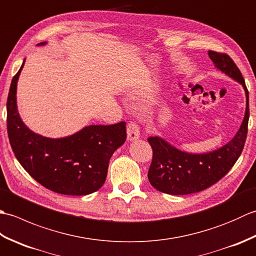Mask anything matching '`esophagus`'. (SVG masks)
I'll return each instance as SVG.
<instances>
[{
  "label": "esophagus",
  "mask_w": 256,
  "mask_h": 256,
  "mask_svg": "<svg viewBox=\"0 0 256 256\" xmlns=\"http://www.w3.org/2000/svg\"><path fill=\"white\" fill-rule=\"evenodd\" d=\"M128 140L130 142H133V140H136L140 138V128L136 124L131 122L128 125Z\"/></svg>",
  "instance_id": "34e87169"
}]
</instances>
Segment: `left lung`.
Listing matches in <instances>:
<instances>
[{
    "mask_svg": "<svg viewBox=\"0 0 256 256\" xmlns=\"http://www.w3.org/2000/svg\"><path fill=\"white\" fill-rule=\"evenodd\" d=\"M214 67L240 84L246 98V113L234 136L229 142L206 153H189L177 148L160 136H150L153 148V160L148 170V180L160 192L168 194H189L204 190L226 176L241 155L248 134V91L242 74L232 59L209 50Z\"/></svg>",
    "mask_w": 256,
    "mask_h": 256,
    "instance_id": "left-lung-1",
    "label": "left lung"
}]
</instances>
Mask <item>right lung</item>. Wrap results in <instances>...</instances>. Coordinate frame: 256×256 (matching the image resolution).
I'll return each instance as SVG.
<instances>
[{
    "instance_id": "1",
    "label": "right lung",
    "mask_w": 256,
    "mask_h": 256,
    "mask_svg": "<svg viewBox=\"0 0 256 256\" xmlns=\"http://www.w3.org/2000/svg\"><path fill=\"white\" fill-rule=\"evenodd\" d=\"M42 42L37 46H45ZM23 64L10 86L8 134L15 157L24 170L45 188L62 194L84 196L104 184L108 162L126 140L125 122L88 125L64 138H46L32 132L22 120L16 100Z\"/></svg>"
}]
</instances>
